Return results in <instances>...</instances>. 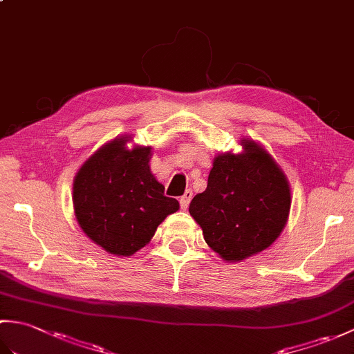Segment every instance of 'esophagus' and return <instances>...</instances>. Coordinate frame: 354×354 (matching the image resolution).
Here are the masks:
<instances>
[{"mask_svg":"<svg viewBox=\"0 0 354 354\" xmlns=\"http://www.w3.org/2000/svg\"><path fill=\"white\" fill-rule=\"evenodd\" d=\"M192 198H193V193H192V190H187V192L183 194L181 199H179V204H181V208H183V209H187V208H189Z\"/></svg>","mask_w":354,"mask_h":354,"instance_id":"obj_1","label":"esophagus"}]
</instances>
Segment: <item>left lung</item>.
<instances>
[{
	"instance_id": "obj_1",
	"label": "left lung",
	"mask_w": 354,
	"mask_h": 354,
	"mask_svg": "<svg viewBox=\"0 0 354 354\" xmlns=\"http://www.w3.org/2000/svg\"><path fill=\"white\" fill-rule=\"evenodd\" d=\"M242 153L214 158L205 192L189 212L207 245L225 261H242L272 245L290 212V187L259 142L242 140Z\"/></svg>"
}]
</instances>
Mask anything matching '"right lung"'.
<instances>
[{"label":"right lung","instance_id":"1","mask_svg":"<svg viewBox=\"0 0 354 354\" xmlns=\"http://www.w3.org/2000/svg\"><path fill=\"white\" fill-rule=\"evenodd\" d=\"M132 137L112 140L93 153L74 176L73 205L82 231L104 251L122 257L146 246L179 202L149 167L152 147L127 149Z\"/></svg>","mask_w":354,"mask_h":354}]
</instances>
